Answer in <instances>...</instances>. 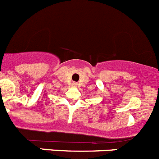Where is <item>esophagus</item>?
Segmentation results:
<instances>
[{"mask_svg": "<svg viewBox=\"0 0 159 159\" xmlns=\"http://www.w3.org/2000/svg\"><path fill=\"white\" fill-rule=\"evenodd\" d=\"M75 85H76V84H75Z\"/></svg>", "mask_w": 159, "mask_h": 159, "instance_id": "obj_1", "label": "esophagus"}]
</instances>
